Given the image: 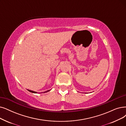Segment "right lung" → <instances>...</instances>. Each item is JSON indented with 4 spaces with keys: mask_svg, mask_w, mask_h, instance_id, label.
<instances>
[{
    "mask_svg": "<svg viewBox=\"0 0 126 126\" xmlns=\"http://www.w3.org/2000/svg\"><path fill=\"white\" fill-rule=\"evenodd\" d=\"M28 90L29 92H31V93H37V92H34V91H32V90H28ZM49 90H47V91H46V92H44V93H47V92H49Z\"/></svg>",
    "mask_w": 126,
    "mask_h": 126,
    "instance_id": "obj_1",
    "label": "right lung"
}]
</instances>
